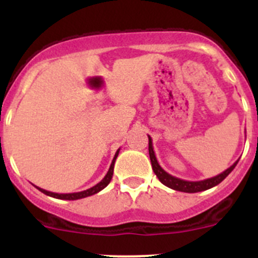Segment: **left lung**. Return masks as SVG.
<instances>
[{
    "mask_svg": "<svg viewBox=\"0 0 258 258\" xmlns=\"http://www.w3.org/2000/svg\"><path fill=\"white\" fill-rule=\"evenodd\" d=\"M148 153H150V160H151V165H152V170L153 172L156 173V176H157L158 179H160L165 186L170 187V188L176 189V191L187 192V194H195V192L206 191V189L217 186L218 183H221L223 179L232 172L233 168L236 167V165H237L238 162L237 160L232 166H231V167H228L227 170L223 171V172L220 173V175L215 176V177L202 179V181H186V179H181V178L175 177V176L170 175V173H167L162 167H161L157 158H156L155 151H153V146H152V139H151L150 136H148Z\"/></svg>",
    "mask_w": 258,
    "mask_h": 258,
    "instance_id": "obj_1",
    "label": "left lung"
}]
</instances>
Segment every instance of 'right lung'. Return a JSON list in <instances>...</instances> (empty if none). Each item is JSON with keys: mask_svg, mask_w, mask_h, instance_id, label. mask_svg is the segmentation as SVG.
<instances>
[{"mask_svg": "<svg viewBox=\"0 0 258 258\" xmlns=\"http://www.w3.org/2000/svg\"><path fill=\"white\" fill-rule=\"evenodd\" d=\"M118 152H119V148L117 150V152L114 153V157L112 160V163H111L110 168H108V172L107 175L103 177V179L101 182H98L96 186L91 187V188L88 189H85V191H81V192H74V194H56V192H51V191H46V189L41 188V187H37L35 186L36 188L40 189L42 194L47 195V196H51V197H54V199H58V200H69V201H74V200H80V199H85V197H88V196H92V195L97 194V192L102 191L103 188H105L106 186H107L108 183H110L111 178H112L113 176V167H114V162H116V158L117 156H118Z\"/></svg>", "mask_w": 258, "mask_h": 258, "instance_id": "right-lung-1", "label": "right lung"}]
</instances>
